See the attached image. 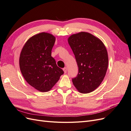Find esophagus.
<instances>
[{
	"label": "esophagus",
	"instance_id": "obj_1",
	"mask_svg": "<svg viewBox=\"0 0 131 131\" xmlns=\"http://www.w3.org/2000/svg\"><path fill=\"white\" fill-rule=\"evenodd\" d=\"M63 71H64V73L65 74L67 73V67H64V68H63Z\"/></svg>",
	"mask_w": 131,
	"mask_h": 131
}]
</instances>
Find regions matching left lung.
Returning <instances> with one entry per match:
<instances>
[{
	"mask_svg": "<svg viewBox=\"0 0 131 131\" xmlns=\"http://www.w3.org/2000/svg\"><path fill=\"white\" fill-rule=\"evenodd\" d=\"M69 44L75 55L78 74L72 79L79 92L88 93L101 85L108 66V55L100 39L88 32L81 31L71 35Z\"/></svg>",
	"mask_w": 131,
	"mask_h": 131,
	"instance_id": "left-lung-1",
	"label": "left lung"
}]
</instances>
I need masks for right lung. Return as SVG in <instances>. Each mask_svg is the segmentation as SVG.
<instances>
[{
  "instance_id": "right-lung-1",
  "label": "right lung",
  "mask_w": 131,
  "mask_h": 131,
  "mask_svg": "<svg viewBox=\"0 0 131 131\" xmlns=\"http://www.w3.org/2000/svg\"><path fill=\"white\" fill-rule=\"evenodd\" d=\"M56 38L42 32L29 38L23 47L19 57V68L26 81L42 92L53 88L64 73L51 56Z\"/></svg>"
}]
</instances>
